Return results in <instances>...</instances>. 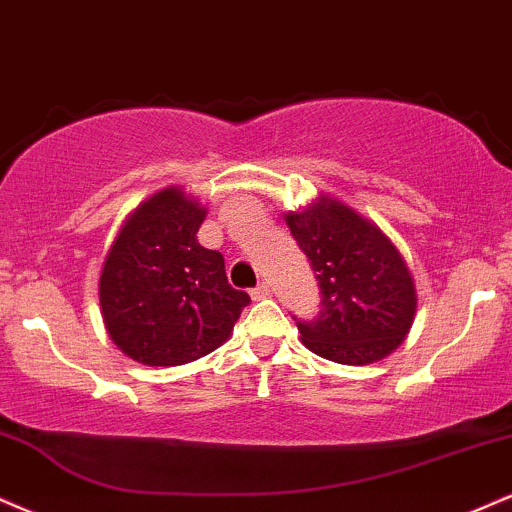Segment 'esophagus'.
<instances>
[{"label":"esophagus","instance_id":"34e87169","mask_svg":"<svg viewBox=\"0 0 512 512\" xmlns=\"http://www.w3.org/2000/svg\"><path fill=\"white\" fill-rule=\"evenodd\" d=\"M266 297H270V285L268 282H258V285L254 287V290H251V299H266Z\"/></svg>","mask_w":512,"mask_h":512}]
</instances>
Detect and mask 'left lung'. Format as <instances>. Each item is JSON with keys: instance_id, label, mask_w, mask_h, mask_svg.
Returning a JSON list of instances; mask_svg holds the SVG:
<instances>
[{"instance_id": "1", "label": "left lung", "mask_w": 512, "mask_h": 512, "mask_svg": "<svg viewBox=\"0 0 512 512\" xmlns=\"http://www.w3.org/2000/svg\"><path fill=\"white\" fill-rule=\"evenodd\" d=\"M287 227L314 268L321 311L297 321L302 342L318 357L362 366L398 350L417 314V290L405 258L371 220L321 196Z\"/></svg>"}]
</instances>
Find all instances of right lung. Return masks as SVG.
<instances>
[{
  "label": "right lung",
  "mask_w": 512,
  "mask_h": 512,
  "mask_svg": "<svg viewBox=\"0 0 512 512\" xmlns=\"http://www.w3.org/2000/svg\"><path fill=\"white\" fill-rule=\"evenodd\" d=\"M206 208L177 186L162 189L126 218L100 273V311L126 357L179 366L230 338L249 294L234 290L220 251L196 232Z\"/></svg>",
  "instance_id": "1"
}]
</instances>
